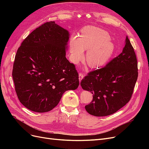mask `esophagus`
I'll return each instance as SVG.
<instances>
[{
	"mask_svg": "<svg viewBox=\"0 0 149 149\" xmlns=\"http://www.w3.org/2000/svg\"><path fill=\"white\" fill-rule=\"evenodd\" d=\"M83 77H84L83 74L81 73H79V82L83 79Z\"/></svg>",
	"mask_w": 149,
	"mask_h": 149,
	"instance_id": "34e87169",
	"label": "esophagus"
}]
</instances>
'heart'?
<instances>
[{
  "label": "heart",
  "mask_w": 149,
  "mask_h": 149,
  "mask_svg": "<svg viewBox=\"0 0 149 149\" xmlns=\"http://www.w3.org/2000/svg\"><path fill=\"white\" fill-rule=\"evenodd\" d=\"M106 30L93 26L83 28L79 37L73 36L70 42L71 60L78 64L84 58L88 50L86 61L93 68L104 65L113 55L115 45Z\"/></svg>",
  "instance_id": "obj_1"
}]
</instances>
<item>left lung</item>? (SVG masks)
Masks as SVG:
<instances>
[{
  "mask_svg": "<svg viewBox=\"0 0 149 149\" xmlns=\"http://www.w3.org/2000/svg\"><path fill=\"white\" fill-rule=\"evenodd\" d=\"M137 77L136 55L127 37L120 55L82 79V88L93 94V101L85 106L86 110L97 117L115 113L130 101Z\"/></svg>",
  "mask_w": 149,
  "mask_h": 149,
  "instance_id": "1",
  "label": "left lung"
}]
</instances>
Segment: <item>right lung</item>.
Here are the masks:
<instances>
[{
  "instance_id": "obj_1",
  "label": "right lung",
  "mask_w": 149,
  "mask_h": 149,
  "mask_svg": "<svg viewBox=\"0 0 149 149\" xmlns=\"http://www.w3.org/2000/svg\"><path fill=\"white\" fill-rule=\"evenodd\" d=\"M69 38L67 30L55 22H46L18 49L12 77L18 98L29 110L51 111L65 91L78 88V73L66 58Z\"/></svg>"
}]
</instances>
